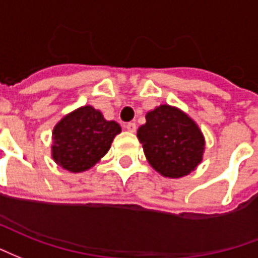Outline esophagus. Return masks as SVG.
I'll list each match as a JSON object with an SVG mask.
<instances>
[{"label":"esophagus","instance_id":"obj_1","mask_svg":"<svg viewBox=\"0 0 258 258\" xmlns=\"http://www.w3.org/2000/svg\"><path fill=\"white\" fill-rule=\"evenodd\" d=\"M125 127H126V131L129 132H136V123H135V122H127L126 125H125Z\"/></svg>","mask_w":258,"mask_h":258}]
</instances>
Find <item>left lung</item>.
Returning a JSON list of instances; mask_svg holds the SVG:
<instances>
[{"label":"left lung","mask_w":258,"mask_h":258,"mask_svg":"<svg viewBox=\"0 0 258 258\" xmlns=\"http://www.w3.org/2000/svg\"><path fill=\"white\" fill-rule=\"evenodd\" d=\"M137 137L150 165L165 177H183L202 161L205 139L201 129L187 114L168 104L147 112Z\"/></svg>","instance_id":"8db88e82"}]
</instances>
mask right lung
I'll use <instances>...</instances> for the list:
<instances>
[{
	"instance_id": "add662e5",
	"label": "right lung",
	"mask_w": 258,
	"mask_h": 258,
	"mask_svg": "<svg viewBox=\"0 0 258 258\" xmlns=\"http://www.w3.org/2000/svg\"><path fill=\"white\" fill-rule=\"evenodd\" d=\"M119 132L121 126L106 121L100 111L81 107L54 126L52 157L69 172H85L106 155Z\"/></svg>"
}]
</instances>
